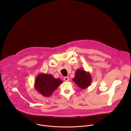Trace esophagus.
<instances>
[{"label":"esophagus","mask_w":131,"mask_h":131,"mask_svg":"<svg viewBox=\"0 0 131 131\" xmlns=\"http://www.w3.org/2000/svg\"><path fill=\"white\" fill-rule=\"evenodd\" d=\"M63 80H64V81H67V82L70 81V79H69V78L68 77H64L63 78Z\"/></svg>","instance_id":"esophagus-1"}]
</instances>
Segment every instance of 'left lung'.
<instances>
[{
    "label": "left lung",
    "mask_w": 131,
    "mask_h": 131,
    "mask_svg": "<svg viewBox=\"0 0 131 131\" xmlns=\"http://www.w3.org/2000/svg\"><path fill=\"white\" fill-rule=\"evenodd\" d=\"M73 81L77 85L82 89L88 88L92 83V77L89 72H86L81 69H77Z\"/></svg>",
    "instance_id": "8db88e82"
}]
</instances>
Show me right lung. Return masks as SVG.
<instances>
[{
    "mask_svg": "<svg viewBox=\"0 0 131 131\" xmlns=\"http://www.w3.org/2000/svg\"><path fill=\"white\" fill-rule=\"evenodd\" d=\"M62 83V80L51 74L41 73L35 79V89L42 96L50 97Z\"/></svg>",
    "mask_w": 131,
    "mask_h": 131,
    "instance_id": "add662e5",
    "label": "right lung"
}]
</instances>
